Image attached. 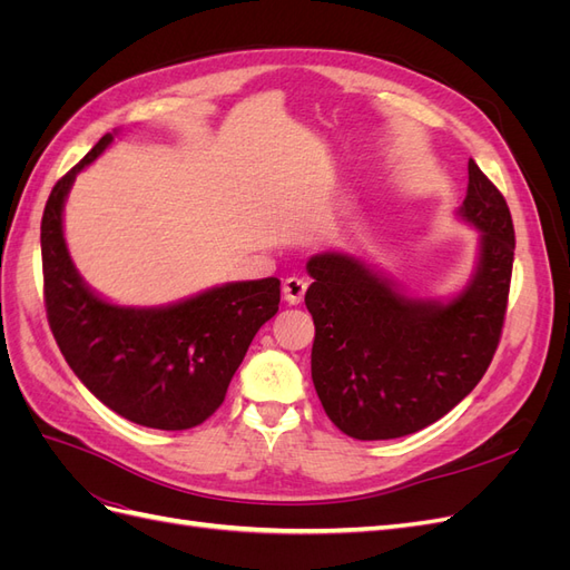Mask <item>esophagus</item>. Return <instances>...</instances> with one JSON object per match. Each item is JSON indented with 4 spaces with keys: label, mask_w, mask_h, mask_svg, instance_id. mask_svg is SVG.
Returning a JSON list of instances; mask_svg holds the SVG:
<instances>
[{
    "label": "esophagus",
    "mask_w": 570,
    "mask_h": 570,
    "mask_svg": "<svg viewBox=\"0 0 570 570\" xmlns=\"http://www.w3.org/2000/svg\"><path fill=\"white\" fill-rule=\"evenodd\" d=\"M306 285H308V283H306L304 278H295V275H292V278H287V281L283 283V297H285V302L292 304V306L302 304Z\"/></svg>",
    "instance_id": "1"
}]
</instances>
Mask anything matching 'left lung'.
I'll return each instance as SVG.
<instances>
[{"mask_svg":"<svg viewBox=\"0 0 570 570\" xmlns=\"http://www.w3.org/2000/svg\"><path fill=\"white\" fill-rule=\"evenodd\" d=\"M456 214L480 237L471 281L452 299L411 297L344 252L306 262L314 278L304 297L316 325L312 377L327 419L344 435L416 433L485 375L502 337L515 239L507 199L473 159Z\"/></svg>","mask_w":570,"mask_h":570,"instance_id":"1","label":"left lung"}]
</instances>
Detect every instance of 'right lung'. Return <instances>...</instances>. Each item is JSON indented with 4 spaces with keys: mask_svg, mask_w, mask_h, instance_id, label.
<instances>
[{
    "mask_svg": "<svg viewBox=\"0 0 570 570\" xmlns=\"http://www.w3.org/2000/svg\"><path fill=\"white\" fill-rule=\"evenodd\" d=\"M114 132L55 185L40 228L45 306L68 366L101 404L137 425L187 430L226 400L254 335L278 314L281 281H243L166 306H118L80 278L63 237L76 176Z\"/></svg>",
    "mask_w": 570,
    "mask_h": 570,
    "instance_id": "right-lung-1",
    "label": "right lung"
}]
</instances>
